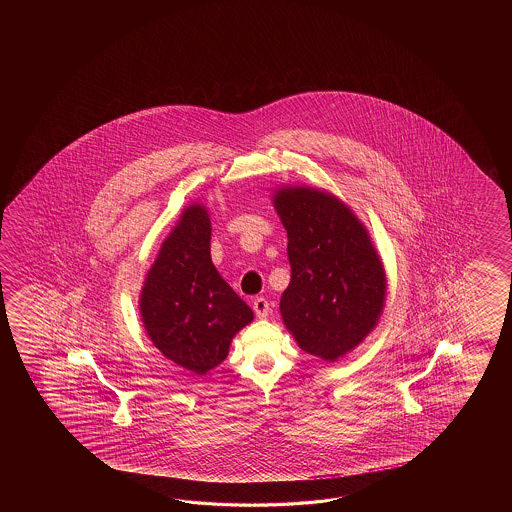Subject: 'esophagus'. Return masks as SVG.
<instances>
[{
  "instance_id": "34e87169",
  "label": "esophagus",
  "mask_w": 512,
  "mask_h": 512,
  "mask_svg": "<svg viewBox=\"0 0 512 512\" xmlns=\"http://www.w3.org/2000/svg\"><path fill=\"white\" fill-rule=\"evenodd\" d=\"M252 309H254V313L258 318H267L269 316V311H271V305L269 302L265 300V298H254V302H252Z\"/></svg>"
}]
</instances>
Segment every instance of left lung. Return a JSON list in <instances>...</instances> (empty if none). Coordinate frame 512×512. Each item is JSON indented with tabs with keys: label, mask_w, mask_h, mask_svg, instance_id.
Segmentation results:
<instances>
[{
	"label": "left lung",
	"mask_w": 512,
	"mask_h": 512,
	"mask_svg": "<svg viewBox=\"0 0 512 512\" xmlns=\"http://www.w3.org/2000/svg\"><path fill=\"white\" fill-rule=\"evenodd\" d=\"M272 203L289 240L283 324L305 353L337 362L381 318L388 289L381 256L355 212L327 190L282 186Z\"/></svg>",
	"instance_id": "left-lung-1"
}]
</instances>
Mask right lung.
<instances>
[{
  "label": "right lung",
  "mask_w": 512,
  "mask_h": 512,
  "mask_svg": "<svg viewBox=\"0 0 512 512\" xmlns=\"http://www.w3.org/2000/svg\"><path fill=\"white\" fill-rule=\"evenodd\" d=\"M210 236L208 208H183L139 296L142 326L153 346L196 375H207L227 359L232 338L254 320L251 307L214 267Z\"/></svg>",
  "instance_id": "1"
}]
</instances>
